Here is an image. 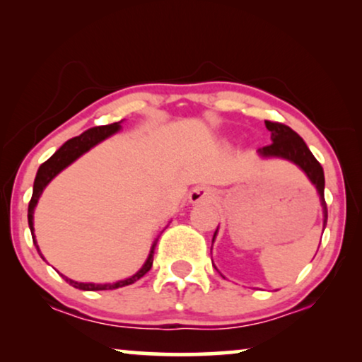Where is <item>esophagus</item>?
Returning a JSON list of instances; mask_svg holds the SVG:
<instances>
[{
    "mask_svg": "<svg viewBox=\"0 0 362 362\" xmlns=\"http://www.w3.org/2000/svg\"><path fill=\"white\" fill-rule=\"evenodd\" d=\"M216 199V191L209 186H197L189 192V201L192 204H199V202H211Z\"/></svg>",
    "mask_w": 362,
    "mask_h": 362,
    "instance_id": "obj_1",
    "label": "esophagus"
}]
</instances>
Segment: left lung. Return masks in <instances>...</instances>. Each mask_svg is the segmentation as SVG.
I'll return each instance as SVG.
<instances>
[{
  "label": "left lung",
  "instance_id": "obj_1",
  "mask_svg": "<svg viewBox=\"0 0 362 362\" xmlns=\"http://www.w3.org/2000/svg\"><path fill=\"white\" fill-rule=\"evenodd\" d=\"M267 130L272 133V143L264 148H260L259 155L264 158H281L293 163L300 168L301 171L308 176L311 185L316 187L320 194L321 206H323V229L326 227V221H328V207L325 202V173L323 168L318 163V160L310 151L298 133L291 130L290 127L284 125L279 122H265ZM217 232V230H216ZM216 237V234H214ZM214 242V239H212Z\"/></svg>",
  "mask_w": 362,
  "mask_h": 362
}]
</instances>
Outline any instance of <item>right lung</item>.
I'll return each instance as SVG.
<instances>
[{
	"label": "right lung",
	"mask_w": 362,
	"mask_h": 362,
	"mask_svg": "<svg viewBox=\"0 0 362 362\" xmlns=\"http://www.w3.org/2000/svg\"><path fill=\"white\" fill-rule=\"evenodd\" d=\"M118 130H120V122L112 123V125L88 128L87 132L82 133V135L74 136V138H71V140H67L61 148H59L56 153H54L51 158H49L47 161H44L42 165L39 166L36 180H34L33 197H31V201H29V207H28V222H29V229H31V234H34V207H36L39 197H41L42 191H44V187H46L49 182H51L54 177H56L59 173L64 170V168H67L69 165H71V163L76 161L78 156H82L83 153H87L88 150H90V148L98 145V143L105 140V138L112 136L113 133H117ZM33 242H34V245H36L39 255L42 257L41 250H39V247L36 244V237H34ZM156 242H158V239L153 242L150 255H148L145 264H143L141 269L138 270L135 275H132L130 279L115 281V284H103L102 285V284H81V281H74L71 279H67V276H64V275L62 276L66 279V281H69V285L74 286V288L86 290V291L115 290V288H122V286L132 285V284H135L136 280H140L143 275L150 272L151 265H153V254H155ZM42 260H46V259L42 257Z\"/></svg>",
	"instance_id": "add662e5"
}]
</instances>
